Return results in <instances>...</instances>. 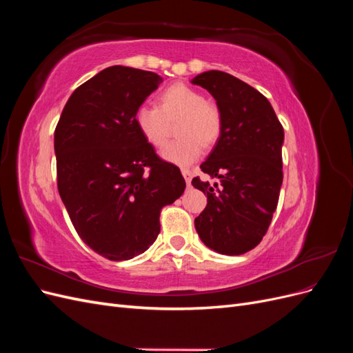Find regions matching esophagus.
<instances>
[{"label": "esophagus", "instance_id": "obj_1", "mask_svg": "<svg viewBox=\"0 0 353 353\" xmlns=\"http://www.w3.org/2000/svg\"><path fill=\"white\" fill-rule=\"evenodd\" d=\"M181 172H183V176H184V179H185V183H187V185H190V183H191V172L188 169H181Z\"/></svg>", "mask_w": 353, "mask_h": 353}]
</instances>
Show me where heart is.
I'll list each match as a JSON object with an SVG mask.
<instances>
[{
	"label": "heart",
	"instance_id": "heart-1",
	"mask_svg": "<svg viewBox=\"0 0 353 353\" xmlns=\"http://www.w3.org/2000/svg\"><path fill=\"white\" fill-rule=\"evenodd\" d=\"M175 122L178 140L163 148L162 157L181 166L193 163L201 148L209 150L215 145L222 132V116L216 105L181 82L169 85L157 95L156 108L141 105L135 112L138 132L154 148L168 143L170 125Z\"/></svg>",
	"mask_w": 353,
	"mask_h": 353
}]
</instances>
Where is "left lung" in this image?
Returning <instances> with one entry per match:
<instances>
[{"instance_id": "left-lung-1", "label": "left lung", "mask_w": 353, "mask_h": 353, "mask_svg": "<svg viewBox=\"0 0 353 353\" xmlns=\"http://www.w3.org/2000/svg\"><path fill=\"white\" fill-rule=\"evenodd\" d=\"M191 83L208 90L222 116V132L191 184L208 196L194 219L209 249L237 256L254 249L268 231L283 184L284 130L258 90L221 70L203 72Z\"/></svg>"}]
</instances>
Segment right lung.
Returning <instances> with one entry per match:
<instances>
[{
    "mask_svg": "<svg viewBox=\"0 0 353 353\" xmlns=\"http://www.w3.org/2000/svg\"><path fill=\"white\" fill-rule=\"evenodd\" d=\"M162 81L154 72L110 66L73 91L56 126L60 197L82 241L110 261L150 248L160 210L185 190L179 169L135 125V112Z\"/></svg>",
    "mask_w": 353,
    "mask_h": 353,
    "instance_id": "right-lung-1",
    "label": "right lung"
}]
</instances>
